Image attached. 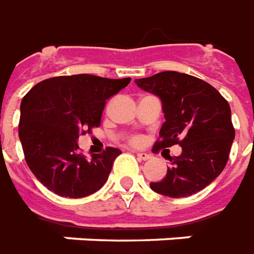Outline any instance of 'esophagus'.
I'll use <instances>...</instances> for the list:
<instances>
[{
  "label": "esophagus",
  "mask_w": 254,
  "mask_h": 254,
  "mask_svg": "<svg viewBox=\"0 0 254 254\" xmlns=\"http://www.w3.org/2000/svg\"><path fill=\"white\" fill-rule=\"evenodd\" d=\"M136 157H138L139 160H143V161L152 159V156H150V154H147V153H145V152H136Z\"/></svg>",
  "instance_id": "esophagus-1"
}]
</instances>
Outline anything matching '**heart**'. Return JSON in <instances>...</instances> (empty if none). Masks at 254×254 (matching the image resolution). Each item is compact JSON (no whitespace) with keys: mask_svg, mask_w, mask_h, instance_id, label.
I'll return each mask as SVG.
<instances>
[{"mask_svg":"<svg viewBox=\"0 0 254 254\" xmlns=\"http://www.w3.org/2000/svg\"><path fill=\"white\" fill-rule=\"evenodd\" d=\"M132 142H134V143H139V142H141V139L136 136V138H134V139H132Z\"/></svg>","mask_w":254,"mask_h":254,"instance_id":"b5f03b06","label":"heart"}]
</instances>
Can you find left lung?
I'll use <instances>...</instances> for the list:
<instances>
[{
    "label": "left lung",
    "mask_w": 254,
    "mask_h": 254,
    "mask_svg": "<svg viewBox=\"0 0 254 254\" xmlns=\"http://www.w3.org/2000/svg\"><path fill=\"white\" fill-rule=\"evenodd\" d=\"M135 83L161 100L165 122L156 150L182 146L181 156L168 157L164 179L150 183L153 191L181 198L206 188L224 170L235 138L228 102L202 79L176 71L135 79Z\"/></svg>",
    "instance_id": "obj_1"
}]
</instances>
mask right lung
<instances>
[{"instance_id": "obj_1", "label": "right lung", "mask_w": 254, "mask_h": 254, "mask_svg": "<svg viewBox=\"0 0 254 254\" xmlns=\"http://www.w3.org/2000/svg\"><path fill=\"white\" fill-rule=\"evenodd\" d=\"M130 80L87 73L56 76L24 95L19 138L28 168L45 188L61 197L82 198L105 185L122 152L107 147L86 160L78 152V138L100 126L107 100Z\"/></svg>"}]
</instances>
